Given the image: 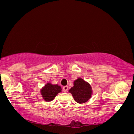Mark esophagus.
<instances>
[{
	"label": "esophagus",
	"instance_id": "34e87169",
	"mask_svg": "<svg viewBox=\"0 0 134 134\" xmlns=\"http://www.w3.org/2000/svg\"><path fill=\"white\" fill-rule=\"evenodd\" d=\"M63 90L64 92H66L68 90V86H64L63 87Z\"/></svg>",
	"mask_w": 134,
	"mask_h": 134
}]
</instances>
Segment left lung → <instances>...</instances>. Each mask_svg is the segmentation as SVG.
<instances>
[{
    "label": "left lung",
    "instance_id": "1",
    "mask_svg": "<svg viewBox=\"0 0 134 134\" xmlns=\"http://www.w3.org/2000/svg\"><path fill=\"white\" fill-rule=\"evenodd\" d=\"M73 84V87L69 90V92L72 94L76 102L82 104L91 99L93 90L90 83L83 78H78L74 81Z\"/></svg>",
    "mask_w": 134,
    "mask_h": 134
}]
</instances>
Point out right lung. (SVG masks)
Instances as JSON below:
<instances>
[{"instance_id": "right-lung-1", "label": "right lung", "mask_w": 134, "mask_h": 134, "mask_svg": "<svg viewBox=\"0 0 134 134\" xmlns=\"http://www.w3.org/2000/svg\"><path fill=\"white\" fill-rule=\"evenodd\" d=\"M62 88L58 84H52L47 82L40 90V93L43 100L46 102H50L54 100L58 93L62 92Z\"/></svg>"}]
</instances>
